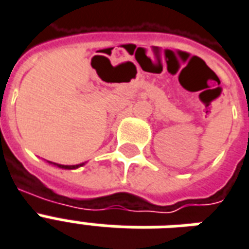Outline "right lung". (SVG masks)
<instances>
[{
    "instance_id": "add662e5",
    "label": "right lung",
    "mask_w": 249,
    "mask_h": 249,
    "mask_svg": "<svg viewBox=\"0 0 249 249\" xmlns=\"http://www.w3.org/2000/svg\"><path fill=\"white\" fill-rule=\"evenodd\" d=\"M54 165H57V166L61 167V169H67V170H71V169H78V167L83 166L84 163H79V165H59V163H54Z\"/></svg>"
}]
</instances>
